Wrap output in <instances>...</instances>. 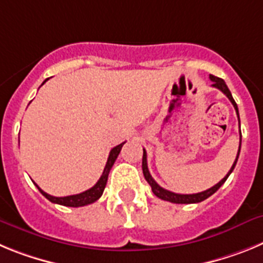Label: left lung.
<instances>
[{
    "mask_svg": "<svg viewBox=\"0 0 263 263\" xmlns=\"http://www.w3.org/2000/svg\"><path fill=\"white\" fill-rule=\"evenodd\" d=\"M210 79L212 80V87L217 88V89H220L222 92V93L225 95V96L228 97V99L231 100V103L233 104L234 109H236V113H237V117H238V122H240V116H238V108H237V104L236 101H234L233 96H232L231 90H229V88L227 87V84H225V81L222 80V79L220 78H216V76L211 75ZM240 150H241V130H240V147H238V153H237V157H236V160H234L233 166H232V168L229 170V173L227 174V175L224 176V178L220 180V182L217 183V184H215L213 187L208 188V190H205V191L203 192H199V194H191V195H182V194H175V192H171L168 191V190H164V188L160 187L159 184H158L157 182H155L154 179H153V176L150 175V171H148L147 168V154H146L145 148H143V157H142V171H143V176H145V179L147 180V183L150 184V187H152V191L154 192V195L157 197H159V199H162V200H166V201H170V203H175V204H192V203H200V201L205 200V199H208L210 196H212L213 194H215L216 191H217L218 188L221 187L222 184L225 183V180L228 179V176L231 175L232 171L234 170V167H236V163H237V159H238V155H240Z\"/></svg>",
    "mask_w": 263,
    "mask_h": 263,
    "instance_id": "8db88e82",
    "label": "left lung"
}]
</instances>
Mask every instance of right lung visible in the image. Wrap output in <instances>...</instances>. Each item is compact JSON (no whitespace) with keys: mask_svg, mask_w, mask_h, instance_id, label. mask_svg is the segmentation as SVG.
Here are the masks:
<instances>
[{"mask_svg":"<svg viewBox=\"0 0 263 263\" xmlns=\"http://www.w3.org/2000/svg\"><path fill=\"white\" fill-rule=\"evenodd\" d=\"M124 143L125 142L120 143V145H117L116 147L111 148L110 153H109L108 160H106L105 168H104L103 171V175H101V178L97 180L96 184H95L92 188H89V190H87V191L81 192V194H78V195H71V196L57 197V196H51V195L46 194L45 191H42L38 185L36 184L35 185L38 187L41 194L43 195L46 199H48L51 203L60 204V205H66V206H75V208L76 206H84V205H88V204L95 203V201L99 200L100 197H101L104 190H105V185H106V182H108V175L109 173H110V168L113 167V164H115L116 159H117L118 154H120L121 148H122Z\"/></svg>","mask_w":263,"mask_h":263,"instance_id":"right-lung-1","label":"right lung"}]
</instances>
